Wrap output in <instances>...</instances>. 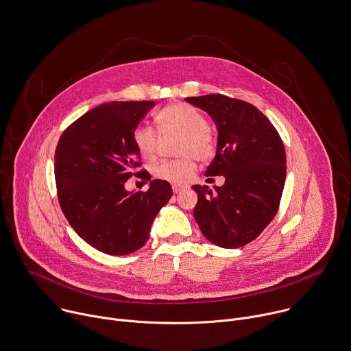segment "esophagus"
Listing matches in <instances>:
<instances>
[{
	"instance_id": "esophagus-1",
	"label": "esophagus",
	"mask_w": 351,
	"mask_h": 351,
	"mask_svg": "<svg viewBox=\"0 0 351 351\" xmlns=\"http://www.w3.org/2000/svg\"><path fill=\"white\" fill-rule=\"evenodd\" d=\"M182 189H185L184 185H178V184H174V185H173V192H174V193H178V192H181Z\"/></svg>"
}]
</instances>
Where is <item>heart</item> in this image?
<instances>
[{"label":"heart","instance_id":"1","mask_svg":"<svg viewBox=\"0 0 351 351\" xmlns=\"http://www.w3.org/2000/svg\"><path fill=\"white\" fill-rule=\"evenodd\" d=\"M156 124L163 135L180 134L177 154L182 156L156 165L155 177L178 185L188 182L195 173L196 159L206 160L215 152V139L206 127V117L192 105L173 104L156 114ZM132 139L144 159L152 160L156 156L160 136L154 127L138 125Z\"/></svg>","mask_w":351,"mask_h":351}]
</instances>
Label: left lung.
<instances>
[{
  "mask_svg": "<svg viewBox=\"0 0 351 351\" xmlns=\"http://www.w3.org/2000/svg\"><path fill=\"white\" fill-rule=\"evenodd\" d=\"M217 127V151L206 177L223 176L215 186L193 185V217L207 241L235 249L256 239L272 221L281 202L287 155L275 127L252 104L210 94L185 98ZM212 180V178H207Z\"/></svg>",
  "mask_w": 351,
  "mask_h": 351,
  "instance_id": "left-lung-1",
  "label": "left lung"
}]
</instances>
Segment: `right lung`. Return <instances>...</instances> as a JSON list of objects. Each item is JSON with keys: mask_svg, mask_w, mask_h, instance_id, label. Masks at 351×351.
<instances>
[{"mask_svg": "<svg viewBox=\"0 0 351 351\" xmlns=\"http://www.w3.org/2000/svg\"><path fill=\"white\" fill-rule=\"evenodd\" d=\"M154 101L99 105L59 138L55 151V181L62 212L88 245L110 256L141 249L160 208L173 195L171 185L152 180L147 192L125 189L139 155L132 134ZM151 180V176H149Z\"/></svg>", "mask_w": 351, "mask_h": 351, "instance_id": "add662e5", "label": "right lung"}]
</instances>
